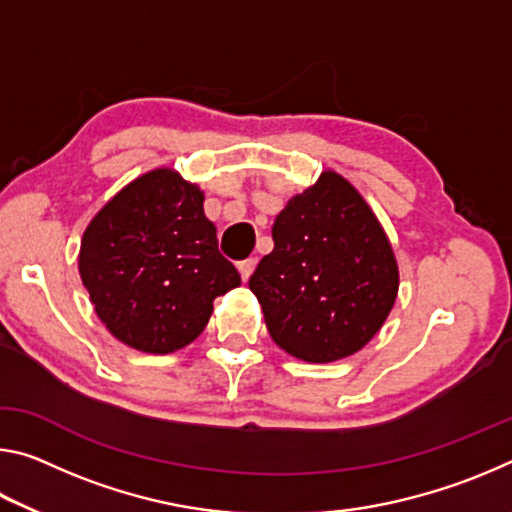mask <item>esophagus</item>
Segmentation results:
<instances>
[{
  "instance_id": "34e87169",
  "label": "esophagus",
  "mask_w": 512,
  "mask_h": 512,
  "mask_svg": "<svg viewBox=\"0 0 512 512\" xmlns=\"http://www.w3.org/2000/svg\"><path fill=\"white\" fill-rule=\"evenodd\" d=\"M255 259H244V262H239L237 264V268H239V273H241V280L244 282H248V277L253 275V271H255Z\"/></svg>"
}]
</instances>
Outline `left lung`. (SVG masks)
I'll return each mask as SVG.
<instances>
[{
    "label": "left lung",
    "instance_id": "obj_1",
    "mask_svg": "<svg viewBox=\"0 0 512 512\" xmlns=\"http://www.w3.org/2000/svg\"><path fill=\"white\" fill-rule=\"evenodd\" d=\"M273 244L248 282L271 339L309 363L359 352L400 287L391 241L363 196L323 171L275 216Z\"/></svg>",
    "mask_w": 512,
    "mask_h": 512
}]
</instances>
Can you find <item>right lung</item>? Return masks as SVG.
I'll use <instances>...</instances> for the list:
<instances>
[{
    "label": "right lung",
    "mask_w": 512,
    "mask_h": 512,
    "mask_svg": "<svg viewBox=\"0 0 512 512\" xmlns=\"http://www.w3.org/2000/svg\"><path fill=\"white\" fill-rule=\"evenodd\" d=\"M205 196L169 167L128 183L101 207L81 239L79 273L108 332L149 354L192 343L214 298L241 284L219 253Z\"/></svg>",
    "instance_id": "right-lung-1"
}]
</instances>
